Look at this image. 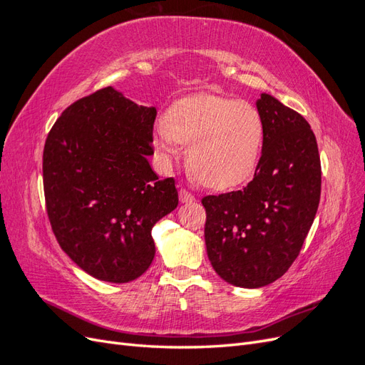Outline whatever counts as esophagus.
<instances>
[{"label": "esophagus", "mask_w": 365, "mask_h": 365, "mask_svg": "<svg viewBox=\"0 0 365 365\" xmlns=\"http://www.w3.org/2000/svg\"><path fill=\"white\" fill-rule=\"evenodd\" d=\"M178 196H180V201H181L182 204H189V202H193V201H195V195H192L190 192H187L185 189H181L180 193H178Z\"/></svg>", "instance_id": "34e87169"}]
</instances>
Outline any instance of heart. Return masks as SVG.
Returning a JSON list of instances; mask_svg holds the SVG:
<instances>
[{"instance_id": "heart-1", "label": "heart", "mask_w": 365, "mask_h": 365, "mask_svg": "<svg viewBox=\"0 0 365 365\" xmlns=\"http://www.w3.org/2000/svg\"><path fill=\"white\" fill-rule=\"evenodd\" d=\"M263 141L264 125L256 106L215 94L181 98L168 109L165 121L153 128V148L163 168H170L182 143L190 168L216 190L251 178Z\"/></svg>"}]
</instances>
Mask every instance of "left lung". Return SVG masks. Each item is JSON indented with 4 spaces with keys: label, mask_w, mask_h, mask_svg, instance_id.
<instances>
[{
    "label": "left lung",
    "mask_w": 365,
    "mask_h": 365,
    "mask_svg": "<svg viewBox=\"0 0 365 365\" xmlns=\"http://www.w3.org/2000/svg\"><path fill=\"white\" fill-rule=\"evenodd\" d=\"M256 106L264 141L244 190L205 196V247L220 279L239 288L267 286L289 269L312 227L322 164L304 117L269 94Z\"/></svg>",
    "instance_id": "8db88e82"
}]
</instances>
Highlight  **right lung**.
<instances>
[{
	"mask_svg": "<svg viewBox=\"0 0 365 365\" xmlns=\"http://www.w3.org/2000/svg\"><path fill=\"white\" fill-rule=\"evenodd\" d=\"M157 109L108 86L68 106L51 128L42 173L53 233L91 277L128 283L155 256L152 228L178 205L175 180L149 157Z\"/></svg>",
	"mask_w": 365,
	"mask_h": 365,
	"instance_id": "1",
	"label": "right lung"
}]
</instances>
